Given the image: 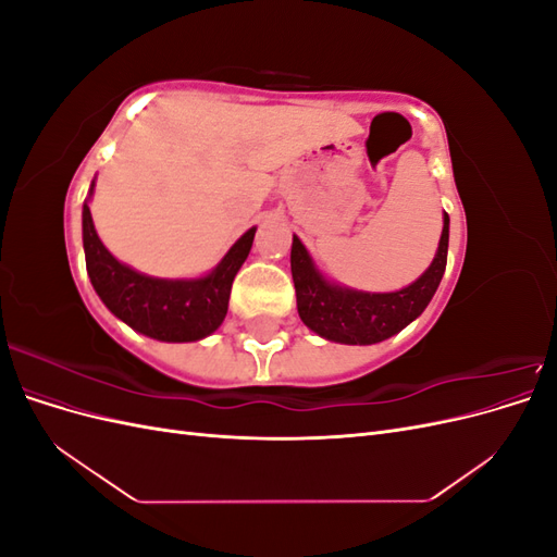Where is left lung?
<instances>
[{
    "mask_svg": "<svg viewBox=\"0 0 557 557\" xmlns=\"http://www.w3.org/2000/svg\"><path fill=\"white\" fill-rule=\"evenodd\" d=\"M446 258L448 213H444L440 248L423 276L395 293H362L330 283L315 269L305 244L293 237L290 269L301 323L327 342L379 344L401 332L425 311L446 272Z\"/></svg>",
    "mask_w": 557,
    "mask_h": 557,
    "instance_id": "1",
    "label": "left lung"
}]
</instances>
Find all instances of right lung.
<instances>
[{
	"mask_svg": "<svg viewBox=\"0 0 557 557\" xmlns=\"http://www.w3.org/2000/svg\"><path fill=\"white\" fill-rule=\"evenodd\" d=\"M252 237L256 227H250L207 276L156 278L134 272L111 256L97 237L90 207L83 205V250L95 293L115 318L158 342H199L221 327L232 281L248 258Z\"/></svg>",
	"mask_w": 557,
	"mask_h": 557,
	"instance_id": "add662e5",
	"label": "right lung"
}]
</instances>
